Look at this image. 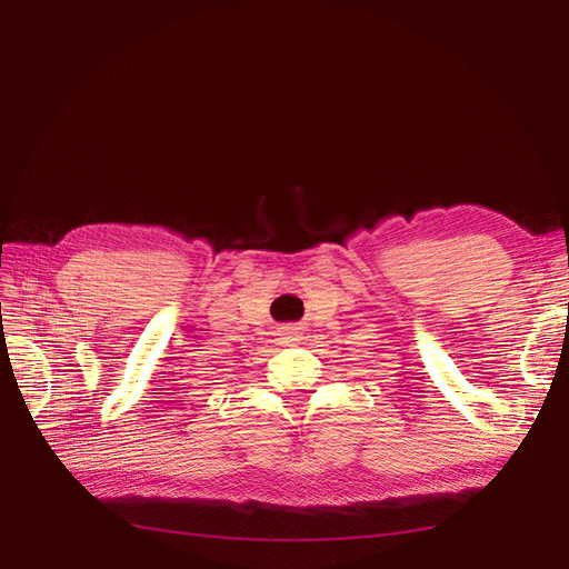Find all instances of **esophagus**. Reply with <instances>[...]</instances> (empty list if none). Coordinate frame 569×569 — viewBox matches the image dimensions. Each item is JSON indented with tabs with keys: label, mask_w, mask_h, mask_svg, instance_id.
Wrapping results in <instances>:
<instances>
[{
	"label": "esophagus",
	"mask_w": 569,
	"mask_h": 569,
	"mask_svg": "<svg viewBox=\"0 0 569 569\" xmlns=\"http://www.w3.org/2000/svg\"><path fill=\"white\" fill-rule=\"evenodd\" d=\"M299 330H301L299 325H295V322H284L282 327H278V337L282 339V343H287V341H297Z\"/></svg>",
	"instance_id": "esophagus-1"
}]
</instances>
